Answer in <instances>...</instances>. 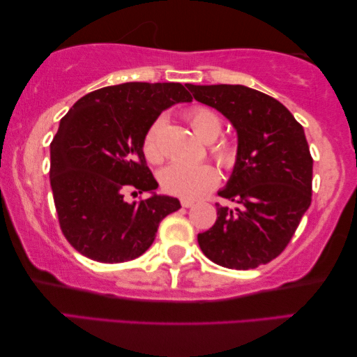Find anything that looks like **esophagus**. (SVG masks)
I'll return each instance as SVG.
<instances>
[{"instance_id": "34e87169", "label": "esophagus", "mask_w": 357, "mask_h": 357, "mask_svg": "<svg viewBox=\"0 0 357 357\" xmlns=\"http://www.w3.org/2000/svg\"><path fill=\"white\" fill-rule=\"evenodd\" d=\"M180 204H182V207H185V208H190V207L195 206V202L190 201V199H182V201H180Z\"/></svg>"}]
</instances>
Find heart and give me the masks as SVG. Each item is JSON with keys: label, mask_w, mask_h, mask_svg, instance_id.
<instances>
[{"label": "heart", "mask_w": 357, "mask_h": 357, "mask_svg": "<svg viewBox=\"0 0 357 357\" xmlns=\"http://www.w3.org/2000/svg\"><path fill=\"white\" fill-rule=\"evenodd\" d=\"M185 120L191 130L204 142L210 144V155L220 167L231 171L238 161V149L236 142L229 139H217L223 130V120L218 112L207 106H192L185 112ZM165 128V119L158 116L147 128L142 139V151L145 160L151 165H160L165 160V151L161 147V131ZM162 190L167 195L182 197V199H199L208 191H212L220 182V174L210 165H182L174 162L167 166L160 175Z\"/></svg>", "instance_id": "1"}]
</instances>
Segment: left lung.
<instances>
[{
    "label": "left lung",
    "instance_id": "left-lung-1",
    "mask_svg": "<svg viewBox=\"0 0 357 357\" xmlns=\"http://www.w3.org/2000/svg\"><path fill=\"white\" fill-rule=\"evenodd\" d=\"M196 101L220 110L238 137V161L218 196L217 221L197 234L215 264L248 271L288 247L312 202L313 158L305 132L275 98L243 85H188Z\"/></svg>",
    "mask_w": 357,
    "mask_h": 357
}]
</instances>
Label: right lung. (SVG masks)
<instances>
[{"label": "right lung", "instance_id": "right-lung-1", "mask_svg": "<svg viewBox=\"0 0 357 357\" xmlns=\"http://www.w3.org/2000/svg\"><path fill=\"white\" fill-rule=\"evenodd\" d=\"M191 99L182 84L128 82L89 93L63 116L50 144V186L63 236L80 255L107 264L136 259L180 208L171 196H125L158 188L144 134L162 110Z\"/></svg>", "mask_w": 357, "mask_h": 357}]
</instances>
